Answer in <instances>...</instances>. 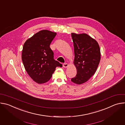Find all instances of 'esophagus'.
<instances>
[{
    "label": "esophagus",
    "mask_w": 125,
    "mask_h": 125,
    "mask_svg": "<svg viewBox=\"0 0 125 125\" xmlns=\"http://www.w3.org/2000/svg\"><path fill=\"white\" fill-rule=\"evenodd\" d=\"M69 66V64H67V63H64L63 64V67H64V68H67Z\"/></svg>",
    "instance_id": "34e87169"
}]
</instances>
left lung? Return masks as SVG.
<instances>
[{
    "mask_svg": "<svg viewBox=\"0 0 125 125\" xmlns=\"http://www.w3.org/2000/svg\"><path fill=\"white\" fill-rule=\"evenodd\" d=\"M74 47L76 77L71 81L77 84L86 82L95 73L101 58L97 41L86 33H71Z\"/></svg>",
    "mask_w": 125,
    "mask_h": 125,
    "instance_id": "8db88e82",
    "label": "left lung"
}]
</instances>
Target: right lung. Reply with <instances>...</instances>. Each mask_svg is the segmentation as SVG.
<instances>
[{
  "label": "right lung",
  "instance_id": "1",
  "mask_svg": "<svg viewBox=\"0 0 125 125\" xmlns=\"http://www.w3.org/2000/svg\"><path fill=\"white\" fill-rule=\"evenodd\" d=\"M56 32L43 30L35 33L25 42L22 53V61L30 77L39 84L48 82L57 67L62 65L53 58L50 44Z\"/></svg>",
  "mask_w": 125,
  "mask_h": 125
}]
</instances>
